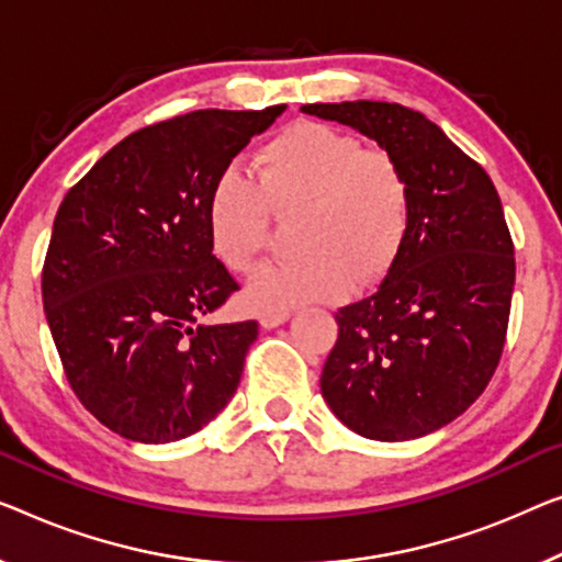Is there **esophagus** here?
<instances>
[{
	"instance_id": "esophagus-1",
	"label": "esophagus",
	"mask_w": 562,
	"mask_h": 562,
	"mask_svg": "<svg viewBox=\"0 0 562 562\" xmlns=\"http://www.w3.org/2000/svg\"><path fill=\"white\" fill-rule=\"evenodd\" d=\"M290 317V310H265L262 315H259V325L262 328H278V325L288 323Z\"/></svg>"
}]
</instances>
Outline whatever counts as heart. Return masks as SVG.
<instances>
[{
  "mask_svg": "<svg viewBox=\"0 0 562 562\" xmlns=\"http://www.w3.org/2000/svg\"><path fill=\"white\" fill-rule=\"evenodd\" d=\"M255 179L227 169L206 201V229L227 270L247 274L270 245V209H303L295 259L265 267L247 288L259 310L340 300L386 278L412 232L414 189L389 150L303 121L257 150Z\"/></svg>",
  "mask_w": 562,
  "mask_h": 562,
  "instance_id": "b5f03b06",
  "label": "heart"
}]
</instances>
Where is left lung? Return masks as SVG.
Instances as JSON below:
<instances>
[{
  "instance_id": "8db88e82",
  "label": "left lung",
  "mask_w": 562,
  "mask_h": 562,
  "mask_svg": "<svg viewBox=\"0 0 562 562\" xmlns=\"http://www.w3.org/2000/svg\"><path fill=\"white\" fill-rule=\"evenodd\" d=\"M300 111L373 138L414 189L412 232L396 265L371 297L335 313L323 398L366 439L426 437L482 396L505 348L515 247L497 189L412 108L353 100Z\"/></svg>"
}]
</instances>
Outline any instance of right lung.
<instances>
[{"label":"right lung","instance_id":"add662e5","mask_svg":"<svg viewBox=\"0 0 562 562\" xmlns=\"http://www.w3.org/2000/svg\"><path fill=\"white\" fill-rule=\"evenodd\" d=\"M288 105L146 125L67 191L42 303L67 381L100 424L140 443L187 439L229 404L257 323L206 325L239 284L212 252L206 201Z\"/></svg>","mask_w":562,"mask_h":562}]
</instances>
